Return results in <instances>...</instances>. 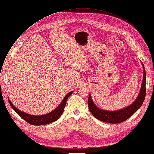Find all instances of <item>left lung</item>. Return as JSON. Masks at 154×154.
Listing matches in <instances>:
<instances>
[{"instance_id":"obj_1","label":"left lung","mask_w":154,"mask_h":154,"mask_svg":"<svg viewBox=\"0 0 154 154\" xmlns=\"http://www.w3.org/2000/svg\"><path fill=\"white\" fill-rule=\"evenodd\" d=\"M142 66L143 68V78L140 93L134 101L128 106L116 111L102 109L94 104L91 94H89L88 99V108L95 118L104 122L119 124L128 119L140 108L146 95V72L143 63H142Z\"/></svg>"}]
</instances>
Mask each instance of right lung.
<instances>
[{"mask_svg":"<svg viewBox=\"0 0 154 154\" xmlns=\"http://www.w3.org/2000/svg\"><path fill=\"white\" fill-rule=\"evenodd\" d=\"M72 92L73 91L69 92L64 97V98L63 99L61 103L54 110H53L48 113L42 115H33L23 112V111L20 110L17 108H16L9 99V103L11 108L15 111V112L17 113L20 117H22L26 122H27L28 123L34 125H43L54 122L55 121L57 120L60 117L63 110H64L67 100L69 98V97L72 94Z\"/></svg>","mask_w":154,"mask_h":154,"instance_id":"1","label":"right lung"}]
</instances>
